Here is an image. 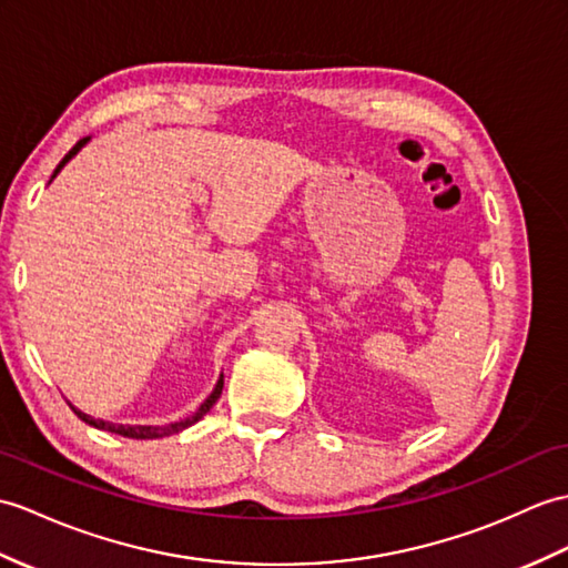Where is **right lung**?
Here are the masks:
<instances>
[{
  "label": "right lung",
  "instance_id": "right-lung-1",
  "mask_svg": "<svg viewBox=\"0 0 568 568\" xmlns=\"http://www.w3.org/2000/svg\"><path fill=\"white\" fill-rule=\"evenodd\" d=\"M87 140L89 138H84V140H79L74 148L64 154V160L58 164V169L52 171V176H58V171L68 164L72 156L84 148L87 144ZM222 387H224V379L220 377L217 379V385H215V389H213V394H210V397L201 404V408H197V412L193 414V416H189V418H183V420H176V424H169V426H115V424H109V420H101V418H91V416H87V414H82L79 412V408H74L72 406V412L84 420V424H89V426H94V428H99V430H109V433H115V435H123V438H135V440H152V438H164V435H174V433H179V430H183V428H189V426H193L195 420H201L210 408L215 406V402L220 399V394H222Z\"/></svg>",
  "mask_w": 568,
  "mask_h": 568
}]
</instances>
